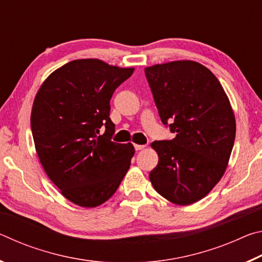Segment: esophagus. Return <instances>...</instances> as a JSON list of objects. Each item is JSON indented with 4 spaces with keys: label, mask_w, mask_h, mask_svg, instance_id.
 I'll use <instances>...</instances> for the list:
<instances>
[{
    "label": "esophagus",
    "mask_w": 262,
    "mask_h": 262,
    "mask_svg": "<svg viewBox=\"0 0 262 262\" xmlns=\"http://www.w3.org/2000/svg\"><path fill=\"white\" fill-rule=\"evenodd\" d=\"M145 147H147V145H143V144H134V148H135V150H137V151H139V150L144 149Z\"/></svg>",
    "instance_id": "1"
}]
</instances>
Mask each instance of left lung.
<instances>
[{
	"label": "left lung",
	"instance_id": "1",
	"mask_svg": "<svg viewBox=\"0 0 262 262\" xmlns=\"http://www.w3.org/2000/svg\"><path fill=\"white\" fill-rule=\"evenodd\" d=\"M159 117L176 137L155 141L149 178L158 194L188 206L215 187L231 155L236 120L227 94L205 66L183 60L144 69Z\"/></svg>",
	"mask_w": 262,
	"mask_h": 262
}]
</instances>
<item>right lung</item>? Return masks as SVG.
<instances>
[{
    "label": "right lung",
    "instance_id": "add662e5",
    "mask_svg": "<svg viewBox=\"0 0 262 262\" xmlns=\"http://www.w3.org/2000/svg\"><path fill=\"white\" fill-rule=\"evenodd\" d=\"M133 72L98 59L74 60L53 72L35 95V151L48 178L75 205H103L130 166L133 144L112 141L110 100Z\"/></svg>",
    "mask_w": 262,
    "mask_h": 262
}]
</instances>
